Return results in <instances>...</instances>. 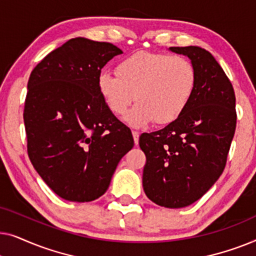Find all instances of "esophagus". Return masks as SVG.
<instances>
[{
	"instance_id": "esophagus-1",
	"label": "esophagus",
	"mask_w": 256,
	"mask_h": 256,
	"mask_svg": "<svg viewBox=\"0 0 256 256\" xmlns=\"http://www.w3.org/2000/svg\"><path fill=\"white\" fill-rule=\"evenodd\" d=\"M132 138H134V142L135 144H138V138H140V132L134 130L132 132Z\"/></svg>"
}]
</instances>
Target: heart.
Masks as SVG:
<instances>
[{"label": "heart", "instance_id": "heart-1", "mask_svg": "<svg viewBox=\"0 0 256 256\" xmlns=\"http://www.w3.org/2000/svg\"><path fill=\"white\" fill-rule=\"evenodd\" d=\"M116 73L101 72L98 88L115 115H124L132 101H138L124 118L135 128L154 121H176L190 104L197 84V72L188 59L148 51L122 59Z\"/></svg>", "mask_w": 256, "mask_h": 256}]
</instances>
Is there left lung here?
<instances>
[{"instance_id":"obj_1","label":"left lung","mask_w":256,"mask_h":256,"mask_svg":"<svg viewBox=\"0 0 256 256\" xmlns=\"http://www.w3.org/2000/svg\"><path fill=\"white\" fill-rule=\"evenodd\" d=\"M188 57L197 84L184 113L163 129L140 136L146 154L143 190L168 208L197 202L225 169L236 126V94L214 57L199 46L170 48Z\"/></svg>"}]
</instances>
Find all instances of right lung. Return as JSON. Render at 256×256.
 Segmentation results:
<instances>
[{
	"label": "right lung",
	"mask_w": 256,
	"mask_h": 256,
	"mask_svg": "<svg viewBox=\"0 0 256 256\" xmlns=\"http://www.w3.org/2000/svg\"><path fill=\"white\" fill-rule=\"evenodd\" d=\"M121 54L110 43L72 38L30 74L23 114L28 154L42 180L65 200L101 197L134 146L130 129L98 88L101 68Z\"/></svg>",
	"instance_id": "obj_1"
}]
</instances>
